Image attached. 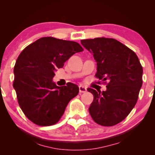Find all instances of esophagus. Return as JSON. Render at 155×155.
I'll use <instances>...</instances> for the list:
<instances>
[{"instance_id":"34e87169","label":"esophagus","mask_w":155,"mask_h":155,"mask_svg":"<svg viewBox=\"0 0 155 155\" xmlns=\"http://www.w3.org/2000/svg\"><path fill=\"white\" fill-rule=\"evenodd\" d=\"M79 89L80 93H82V92H87V88L85 87L81 86V85H80V86L79 87Z\"/></svg>"}]
</instances>
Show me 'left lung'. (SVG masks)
<instances>
[{"label": "left lung", "instance_id": "left-lung-1", "mask_svg": "<svg viewBox=\"0 0 155 155\" xmlns=\"http://www.w3.org/2000/svg\"><path fill=\"white\" fill-rule=\"evenodd\" d=\"M81 44L97 62L96 77L108 81L106 91L87 89L94 96L89 108L90 115L101 125H115L127 117L138 101L143 74L139 60L116 39H84Z\"/></svg>", "mask_w": 155, "mask_h": 155}]
</instances>
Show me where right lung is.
Returning <instances> with one entry per match:
<instances>
[{
	"instance_id": "add662e5",
	"label": "right lung",
	"mask_w": 155,
	"mask_h": 155,
	"mask_svg": "<svg viewBox=\"0 0 155 155\" xmlns=\"http://www.w3.org/2000/svg\"><path fill=\"white\" fill-rule=\"evenodd\" d=\"M83 51L75 41L43 37L26 47L16 61L13 87L25 115L40 126L56 124L69 101L79 93L75 84L58 87L54 72L73 54Z\"/></svg>"
}]
</instances>
